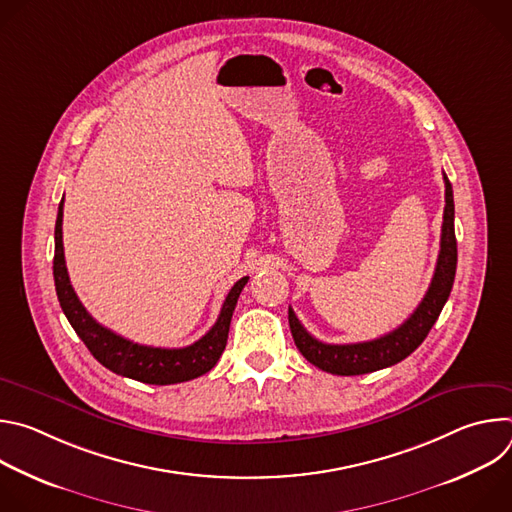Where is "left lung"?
Returning a JSON list of instances; mask_svg holds the SVG:
<instances>
[{
  "label": "left lung",
  "mask_w": 512,
  "mask_h": 512,
  "mask_svg": "<svg viewBox=\"0 0 512 512\" xmlns=\"http://www.w3.org/2000/svg\"><path fill=\"white\" fill-rule=\"evenodd\" d=\"M444 184H446V206H444L440 255H437L435 273L421 304L399 328L369 342L326 344L316 340L300 324L294 310L289 308L291 336H294L298 350L306 356V360L314 364V367L332 375H342V377L373 373L401 362L425 340L437 316H440L444 304L450 298V291L456 277V263H458V245H456V233H454V192L446 174H444Z\"/></svg>",
  "instance_id": "left-lung-1"
}]
</instances>
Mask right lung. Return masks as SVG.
Wrapping results in <instances>:
<instances>
[{"mask_svg": "<svg viewBox=\"0 0 512 512\" xmlns=\"http://www.w3.org/2000/svg\"><path fill=\"white\" fill-rule=\"evenodd\" d=\"M62 204H64V198L58 204V216H56V227H54V267L52 269H54L56 296L70 326L75 328V332L91 350V354L103 364L105 369L113 371L115 375H121L139 383H148V385H174V383H184L208 373L218 362V358H221L227 346L231 318L249 277H241L231 287L229 296L225 298V304L221 308V314H218V320L194 344L184 348H158V346H145V344L131 342L111 332L109 328L101 326L97 320H93V316L79 302L75 289H72L68 271H66V261H64V247H62Z\"/></svg>", "mask_w": 512, "mask_h": 512, "instance_id": "right-lung-1", "label": "right lung"}]
</instances>
